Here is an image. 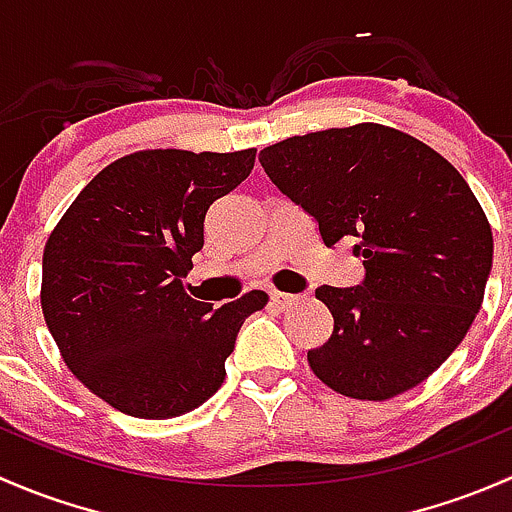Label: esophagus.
<instances>
[{
	"instance_id": "obj_1",
	"label": "esophagus",
	"mask_w": 512,
	"mask_h": 512,
	"mask_svg": "<svg viewBox=\"0 0 512 512\" xmlns=\"http://www.w3.org/2000/svg\"><path fill=\"white\" fill-rule=\"evenodd\" d=\"M270 299H272V304H275V307L287 309V307H292V304L297 302L299 297H297V294H287V292H277V289H272Z\"/></svg>"
}]
</instances>
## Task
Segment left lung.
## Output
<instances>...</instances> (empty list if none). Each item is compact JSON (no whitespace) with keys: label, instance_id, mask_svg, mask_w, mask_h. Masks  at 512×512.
<instances>
[{"label":"left lung","instance_id":"left-lung-1","mask_svg":"<svg viewBox=\"0 0 512 512\" xmlns=\"http://www.w3.org/2000/svg\"><path fill=\"white\" fill-rule=\"evenodd\" d=\"M272 183L319 225L356 237L359 287H319L334 332L307 352L337 394L386 401L426 381L483 304L493 232L463 175L418 138L381 123L292 136L260 151Z\"/></svg>","mask_w":512,"mask_h":512}]
</instances>
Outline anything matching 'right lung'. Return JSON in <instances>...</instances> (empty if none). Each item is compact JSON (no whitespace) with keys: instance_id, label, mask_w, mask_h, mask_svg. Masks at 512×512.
Instances as JSON below:
<instances>
[{"instance_id":"add662e5","label":"right lung","mask_w":512,"mask_h":512,"mask_svg":"<svg viewBox=\"0 0 512 512\" xmlns=\"http://www.w3.org/2000/svg\"><path fill=\"white\" fill-rule=\"evenodd\" d=\"M255 148L138 151L113 160L51 230L41 312L71 374L136 418L198 409L225 381V359L262 289L220 309L183 287L203 250L205 213L255 165Z\"/></svg>"}]
</instances>
